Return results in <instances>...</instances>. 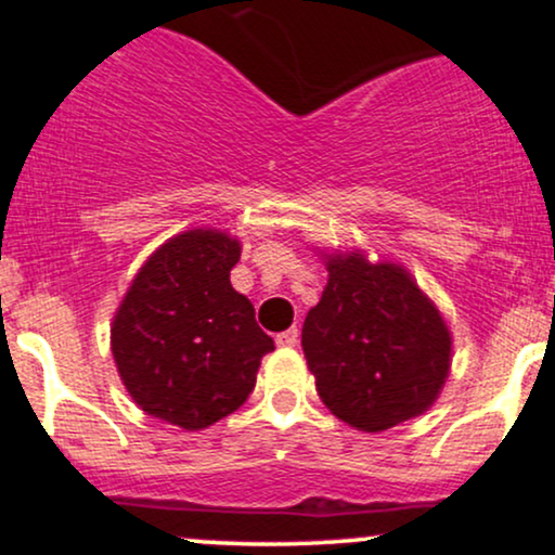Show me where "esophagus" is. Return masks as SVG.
<instances>
[{
	"mask_svg": "<svg viewBox=\"0 0 555 555\" xmlns=\"http://www.w3.org/2000/svg\"><path fill=\"white\" fill-rule=\"evenodd\" d=\"M297 341H299L297 326L295 328H286V331H282V334H276L279 347H297Z\"/></svg>",
	"mask_w": 555,
	"mask_h": 555,
	"instance_id": "obj_1",
	"label": "esophagus"
}]
</instances>
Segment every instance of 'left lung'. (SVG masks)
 Wrapping results in <instances>:
<instances>
[{"label": "left lung", "mask_w": 555, "mask_h": 555, "mask_svg": "<svg viewBox=\"0 0 555 555\" xmlns=\"http://www.w3.org/2000/svg\"><path fill=\"white\" fill-rule=\"evenodd\" d=\"M302 352L331 415L380 433L438 399L451 336L410 273L352 253L328 258V284L302 323Z\"/></svg>", "instance_id": "1"}]
</instances>
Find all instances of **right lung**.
Here are the masks:
<instances>
[{
    "mask_svg": "<svg viewBox=\"0 0 555 555\" xmlns=\"http://www.w3.org/2000/svg\"><path fill=\"white\" fill-rule=\"evenodd\" d=\"M240 242L216 229L171 237L145 260L112 326V352L135 404L201 430L232 415L256 388L273 339L229 284Z\"/></svg>",
    "mask_w": 555,
    "mask_h": 555,
    "instance_id": "obj_1",
    "label": "right lung"
}]
</instances>
